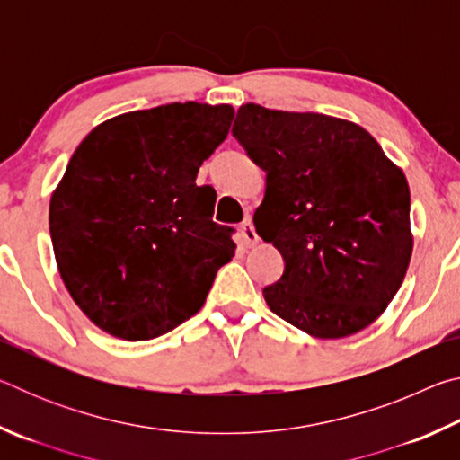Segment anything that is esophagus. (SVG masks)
Listing matches in <instances>:
<instances>
[{
  "label": "esophagus",
  "mask_w": 460,
  "mask_h": 460,
  "mask_svg": "<svg viewBox=\"0 0 460 460\" xmlns=\"http://www.w3.org/2000/svg\"><path fill=\"white\" fill-rule=\"evenodd\" d=\"M239 229H241V235H243L247 245H255V243H258V241H260L258 233H255V227H253L252 219H245L243 223H241Z\"/></svg>",
  "instance_id": "34e87169"
}]
</instances>
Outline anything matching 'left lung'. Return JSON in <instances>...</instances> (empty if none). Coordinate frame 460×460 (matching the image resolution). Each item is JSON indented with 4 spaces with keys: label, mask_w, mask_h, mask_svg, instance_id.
Here are the masks:
<instances>
[{
    "label": "left lung",
    "mask_w": 460,
    "mask_h": 460,
    "mask_svg": "<svg viewBox=\"0 0 460 460\" xmlns=\"http://www.w3.org/2000/svg\"><path fill=\"white\" fill-rule=\"evenodd\" d=\"M233 136L266 172L253 215L284 258L263 288L270 310L316 339L369 326L411 258L410 189L369 131L323 113L241 105Z\"/></svg>",
    "instance_id": "obj_1"
}]
</instances>
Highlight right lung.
Here are the masks:
<instances>
[{"mask_svg": "<svg viewBox=\"0 0 460 460\" xmlns=\"http://www.w3.org/2000/svg\"><path fill=\"white\" fill-rule=\"evenodd\" d=\"M233 115L197 101L129 111L75 150L50 199V237L68 294L101 331L155 339L205 305L235 243L213 221L211 186L194 181Z\"/></svg>", "mask_w": 460, "mask_h": 460, "instance_id": "add662e5", "label": "right lung"}]
</instances>
